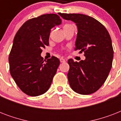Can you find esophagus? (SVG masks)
Listing matches in <instances>:
<instances>
[{
    "label": "esophagus",
    "mask_w": 121,
    "mask_h": 121,
    "mask_svg": "<svg viewBox=\"0 0 121 121\" xmlns=\"http://www.w3.org/2000/svg\"><path fill=\"white\" fill-rule=\"evenodd\" d=\"M60 62L61 63H65V61H66V60H65L64 58H60Z\"/></svg>",
    "instance_id": "esophagus-1"
}]
</instances>
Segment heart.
<instances>
[{
    "label": "heart",
    "mask_w": 121,
    "mask_h": 121,
    "mask_svg": "<svg viewBox=\"0 0 121 121\" xmlns=\"http://www.w3.org/2000/svg\"><path fill=\"white\" fill-rule=\"evenodd\" d=\"M72 26V25H71V24H65L64 26H63V29H64V28H66V27H69V26Z\"/></svg>",
    "instance_id": "1"
}]
</instances>
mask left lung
<instances>
[{"label": "left lung", "mask_w": 121, "mask_h": 121, "mask_svg": "<svg viewBox=\"0 0 121 121\" xmlns=\"http://www.w3.org/2000/svg\"><path fill=\"white\" fill-rule=\"evenodd\" d=\"M74 22L78 33L75 49L84 51L85 60L69 59L68 79L72 90L82 95L94 93L104 83L112 68L114 51L109 33L95 19L82 14L59 13Z\"/></svg>", "instance_id": "left-lung-1"}]
</instances>
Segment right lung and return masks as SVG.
I'll list each match as a JSON object with an SVG mask.
<instances>
[{"instance_id":"add662e5","label":"right lung","mask_w":121,"mask_h":121,"mask_svg":"<svg viewBox=\"0 0 121 121\" xmlns=\"http://www.w3.org/2000/svg\"><path fill=\"white\" fill-rule=\"evenodd\" d=\"M61 24L56 14L28 20L16 33L9 56L10 75L21 90L29 96L44 94L60 65L58 58L44 60L42 49L49 45L51 29Z\"/></svg>"}]
</instances>
